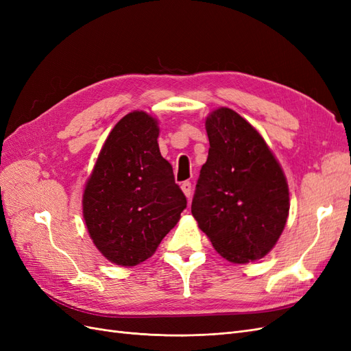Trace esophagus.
Listing matches in <instances>:
<instances>
[{
    "label": "esophagus",
    "mask_w": 351,
    "mask_h": 351,
    "mask_svg": "<svg viewBox=\"0 0 351 351\" xmlns=\"http://www.w3.org/2000/svg\"><path fill=\"white\" fill-rule=\"evenodd\" d=\"M182 190H183V193L186 195V197H190V196H192V183H190V182L182 183Z\"/></svg>",
    "instance_id": "obj_1"
}]
</instances>
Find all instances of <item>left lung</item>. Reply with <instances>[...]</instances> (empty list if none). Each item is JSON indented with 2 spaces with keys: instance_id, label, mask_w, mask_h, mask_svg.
Instances as JSON below:
<instances>
[{
  "instance_id": "left-lung-1",
  "label": "left lung",
  "mask_w": 351,
  "mask_h": 351,
  "mask_svg": "<svg viewBox=\"0 0 351 351\" xmlns=\"http://www.w3.org/2000/svg\"><path fill=\"white\" fill-rule=\"evenodd\" d=\"M209 139L192 214L230 262L262 259L278 241L290 209L287 178L254 127L230 108L205 120Z\"/></svg>"
}]
</instances>
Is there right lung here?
<instances>
[{"label":"right lung","instance_id":"obj_1","mask_svg":"<svg viewBox=\"0 0 351 351\" xmlns=\"http://www.w3.org/2000/svg\"><path fill=\"white\" fill-rule=\"evenodd\" d=\"M158 121L124 115L105 141L83 192V218L97 249L120 267L151 258L187 200L158 146Z\"/></svg>","mask_w":351,"mask_h":351}]
</instances>
